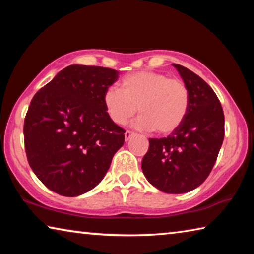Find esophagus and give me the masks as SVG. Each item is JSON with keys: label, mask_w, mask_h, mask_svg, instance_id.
Returning a JSON list of instances; mask_svg holds the SVG:
<instances>
[{"label": "esophagus", "mask_w": 254, "mask_h": 254, "mask_svg": "<svg viewBox=\"0 0 254 254\" xmlns=\"http://www.w3.org/2000/svg\"><path fill=\"white\" fill-rule=\"evenodd\" d=\"M133 135H134V133L131 132V131H128V130H127L126 133H124V137H126V141L130 140L131 136H133Z\"/></svg>", "instance_id": "34e87169"}]
</instances>
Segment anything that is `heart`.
<instances>
[{
	"label": "heart",
	"mask_w": 254,
	"mask_h": 254,
	"mask_svg": "<svg viewBox=\"0 0 254 254\" xmlns=\"http://www.w3.org/2000/svg\"><path fill=\"white\" fill-rule=\"evenodd\" d=\"M103 102L107 115L119 126L126 124L139 111L136 127L170 134L186 118L190 94L182 79L170 78L162 72L140 70L123 77L121 91L107 88Z\"/></svg>",
	"instance_id": "1"
}]
</instances>
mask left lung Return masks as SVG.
Masks as SVG:
<instances>
[{"instance_id": "8db88e82", "label": "left lung", "mask_w": 254, "mask_h": 254, "mask_svg": "<svg viewBox=\"0 0 254 254\" xmlns=\"http://www.w3.org/2000/svg\"><path fill=\"white\" fill-rule=\"evenodd\" d=\"M173 65L190 94L188 113L170 135L149 139L141 167L148 182L159 190L183 194L203 184L212 171L224 140V113L204 79L186 67Z\"/></svg>"}]
</instances>
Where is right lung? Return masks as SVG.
<instances>
[{
	"instance_id": "add662e5",
	"label": "right lung",
	"mask_w": 254,
	"mask_h": 254,
	"mask_svg": "<svg viewBox=\"0 0 254 254\" xmlns=\"http://www.w3.org/2000/svg\"><path fill=\"white\" fill-rule=\"evenodd\" d=\"M119 71L70 65L33 96L24 119L27 159L50 190L74 197L91 190L124 143V128L107 115L103 94Z\"/></svg>"
}]
</instances>
